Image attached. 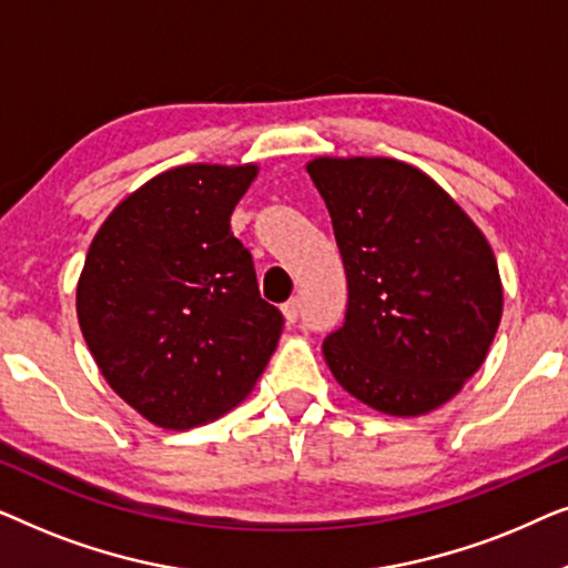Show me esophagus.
<instances>
[{
    "label": "esophagus",
    "instance_id": "1",
    "mask_svg": "<svg viewBox=\"0 0 568 568\" xmlns=\"http://www.w3.org/2000/svg\"><path fill=\"white\" fill-rule=\"evenodd\" d=\"M282 313H284V321L286 323H297L300 321V300H290L286 305H282Z\"/></svg>",
    "mask_w": 568,
    "mask_h": 568
}]
</instances>
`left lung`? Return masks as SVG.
<instances>
[{"label":"left lung","mask_w":568,"mask_h":568,"mask_svg":"<svg viewBox=\"0 0 568 568\" xmlns=\"http://www.w3.org/2000/svg\"><path fill=\"white\" fill-rule=\"evenodd\" d=\"M348 282L346 323L323 356L356 400L422 416L484 364L504 307L494 251L449 193L408 162L315 158Z\"/></svg>","instance_id":"left-lung-1"}]
</instances>
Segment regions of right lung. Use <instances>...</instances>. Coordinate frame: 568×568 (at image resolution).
<instances>
[{
	"label": "right lung",
	"mask_w": 568,
	"mask_h": 568,
	"mask_svg": "<svg viewBox=\"0 0 568 568\" xmlns=\"http://www.w3.org/2000/svg\"><path fill=\"white\" fill-rule=\"evenodd\" d=\"M258 165H181L100 224L77 282L82 336L115 395L162 429L235 408L274 354L284 317L261 297L230 216Z\"/></svg>",
	"instance_id": "1"
}]
</instances>
